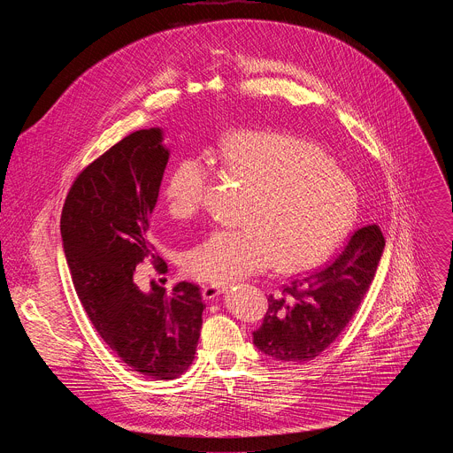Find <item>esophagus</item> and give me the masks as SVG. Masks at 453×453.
Here are the masks:
<instances>
[{
	"label": "esophagus",
	"mask_w": 453,
	"mask_h": 453,
	"mask_svg": "<svg viewBox=\"0 0 453 453\" xmlns=\"http://www.w3.org/2000/svg\"><path fill=\"white\" fill-rule=\"evenodd\" d=\"M224 288L226 287H222V285H204L203 296H204V299H215L220 292H224Z\"/></svg>",
	"instance_id": "esophagus-1"
}]
</instances>
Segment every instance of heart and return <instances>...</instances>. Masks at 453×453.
<instances>
[{
  "instance_id": "1",
  "label": "heart",
  "mask_w": 453,
  "mask_h": 453,
  "mask_svg": "<svg viewBox=\"0 0 453 453\" xmlns=\"http://www.w3.org/2000/svg\"><path fill=\"white\" fill-rule=\"evenodd\" d=\"M215 161L220 173L249 197L234 229H215L182 260L193 280L224 285L271 265L299 273L319 265L335 249L357 215L351 180L311 145L276 133L226 138ZM210 173L197 157L170 170L163 196L170 217L189 220L206 201Z\"/></svg>"
}]
</instances>
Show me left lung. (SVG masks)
<instances>
[{"instance_id":"1","label":"left lung","mask_w":453,"mask_h":453,"mask_svg":"<svg viewBox=\"0 0 453 453\" xmlns=\"http://www.w3.org/2000/svg\"><path fill=\"white\" fill-rule=\"evenodd\" d=\"M385 238L376 224L357 229L326 267L299 274L267 297L262 326L252 332L256 348L274 360L308 362L344 332L367 294Z\"/></svg>"}]
</instances>
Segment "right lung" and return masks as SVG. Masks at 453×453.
I'll return each instance as SVG.
<instances>
[{
  "label": "right lung",
  "mask_w": 453,
  "mask_h": 453,
  "mask_svg": "<svg viewBox=\"0 0 453 453\" xmlns=\"http://www.w3.org/2000/svg\"><path fill=\"white\" fill-rule=\"evenodd\" d=\"M159 128L128 134L88 165L64 201L60 234L77 296L107 346L140 374L173 380L196 358L204 303L180 281L150 292L134 271L150 257L168 271L149 240L150 215L168 163Z\"/></svg>",
  "instance_id": "1"
}]
</instances>
